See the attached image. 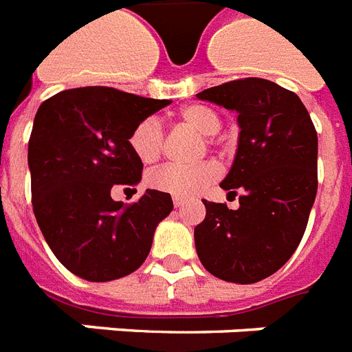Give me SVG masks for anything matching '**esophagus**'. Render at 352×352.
Listing matches in <instances>:
<instances>
[{"mask_svg": "<svg viewBox=\"0 0 352 352\" xmlns=\"http://www.w3.org/2000/svg\"><path fill=\"white\" fill-rule=\"evenodd\" d=\"M173 201H174V207H176V209H178V207H184V205H185L184 198H176V196H174Z\"/></svg>", "mask_w": 352, "mask_h": 352, "instance_id": "34e87169", "label": "esophagus"}]
</instances>
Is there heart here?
Returning a JSON list of instances; mask_svg holds the SVG:
<instances>
[{
    "label": "heart",
    "instance_id": "heart-1",
    "mask_svg": "<svg viewBox=\"0 0 352 352\" xmlns=\"http://www.w3.org/2000/svg\"><path fill=\"white\" fill-rule=\"evenodd\" d=\"M179 122L194 129L204 136H214L221 129V120L207 105H187L178 114ZM132 153L142 163L158 162L163 153V129L156 118H145L129 136ZM220 176V167L214 162H199L194 165H163L147 176V182L154 189L163 190L176 198H192L209 187Z\"/></svg>",
    "mask_w": 352,
    "mask_h": 352
}]
</instances>
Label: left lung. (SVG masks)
<instances>
[{
    "label": "left lung",
    "mask_w": 352,
    "mask_h": 352,
    "mask_svg": "<svg viewBox=\"0 0 352 352\" xmlns=\"http://www.w3.org/2000/svg\"><path fill=\"white\" fill-rule=\"evenodd\" d=\"M196 98L238 114V148L220 187L241 194L236 210L204 201L196 252L212 276L260 282L302 241L318 190V136L302 100L269 80H234Z\"/></svg>",
    "instance_id": "8db88e82"
}]
</instances>
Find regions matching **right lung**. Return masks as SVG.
<instances>
[{
    "label": "right lung",
    "mask_w": 352,
    "mask_h": 352,
    "mask_svg": "<svg viewBox=\"0 0 352 352\" xmlns=\"http://www.w3.org/2000/svg\"><path fill=\"white\" fill-rule=\"evenodd\" d=\"M173 101L111 87L58 92L39 105L29 140L32 207L50 251L87 282L134 272L154 230L173 210L170 194L147 189L136 204L111 198L112 187L142 182L143 163L129 136Z\"/></svg>",
    "instance_id": "add662e5"
}]
</instances>
